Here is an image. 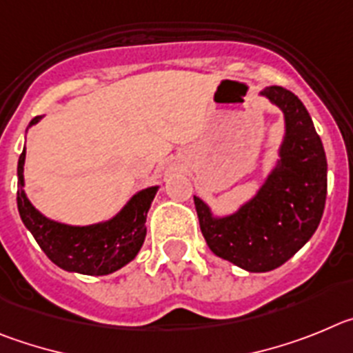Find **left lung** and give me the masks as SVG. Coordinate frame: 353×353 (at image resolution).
<instances>
[{
    "mask_svg": "<svg viewBox=\"0 0 353 353\" xmlns=\"http://www.w3.org/2000/svg\"><path fill=\"white\" fill-rule=\"evenodd\" d=\"M260 97L281 110L285 132L255 195L228 214L193 195L209 250L248 272L272 271L299 252L319 228L327 196L325 151L303 101L279 85Z\"/></svg>",
    "mask_w": 353,
    "mask_h": 353,
    "instance_id": "left-lung-1",
    "label": "left lung"
}]
</instances>
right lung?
I'll list each match as a JSON object with an SVG mask.
<instances>
[{
  "mask_svg": "<svg viewBox=\"0 0 353 353\" xmlns=\"http://www.w3.org/2000/svg\"><path fill=\"white\" fill-rule=\"evenodd\" d=\"M43 116L31 119L30 126ZM28 132V130H26ZM26 148L17 163V209L24 227L58 268L88 276H105L125 268L141 252L145 239V218L158 192V184L133 193L112 218L91 225H68L38 211L24 190Z\"/></svg>",
  "mask_w": 353,
  "mask_h": 353,
  "instance_id": "add662e5",
  "label": "right lung"
}]
</instances>
